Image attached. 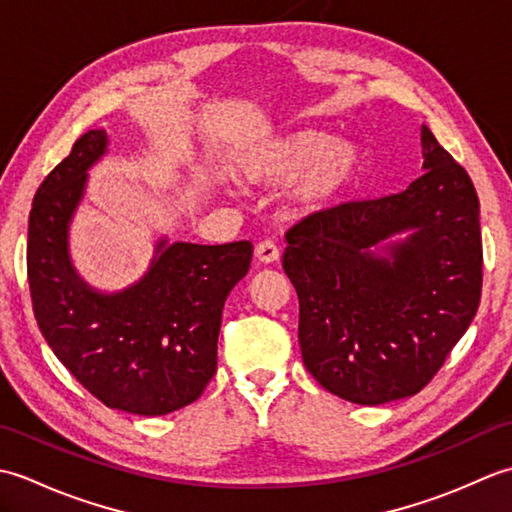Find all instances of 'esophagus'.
<instances>
[{
	"label": "esophagus",
	"instance_id": "esophagus-1",
	"mask_svg": "<svg viewBox=\"0 0 512 512\" xmlns=\"http://www.w3.org/2000/svg\"><path fill=\"white\" fill-rule=\"evenodd\" d=\"M255 257L259 259V262L262 264H277L279 262V257H281V253H279V248H277V244H273V242H262V244H257V248H255Z\"/></svg>",
	"mask_w": 512,
	"mask_h": 512
}]
</instances>
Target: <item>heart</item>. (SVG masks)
<instances>
[{"label":"heart","mask_w":512,"mask_h":512,"mask_svg":"<svg viewBox=\"0 0 512 512\" xmlns=\"http://www.w3.org/2000/svg\"><path fill=\"white\" fill-rule=\"evenodd\" d=\"M365 167L363 147L323 129H295L264 140L239 158V173L255 187H284L303 215L334 211L356 187Z\"/></svg>","instance_id":"b5f03b06"}]
</instances>
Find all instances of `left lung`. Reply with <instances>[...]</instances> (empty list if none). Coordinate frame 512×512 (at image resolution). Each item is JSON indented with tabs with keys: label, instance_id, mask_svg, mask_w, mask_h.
<instances>
[{
	"label": "left lung",
	"instance_id": "left-lung-1",
	"mask_svg": "<svg viewBox=\"0 0 512 512\" xmlns=\"http://www.w3.org/2000/svg\"><path fill=\"white\" fill-rule=\"evenodd\" d=\"M420 140L424 173L405 191L310 215L286 235L303 365L356 405L418 394L480 306V200L427 125Z\"/></svg>",
	"mask_w": 512,
	"mask_h": 512
}]
</instances>
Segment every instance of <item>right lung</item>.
Returning a JSON list of instances; mask_svg holds the SVG:
<instances>
[{
  "mask_svg": "<svg viewBox=\"0 0 512 512\" xmlns=\"http://www.w3.org/2000/svg\"><path fill=\"white\" fill-rule=\"evenodd\" d=\"M90 129L32 200L28 284L43 339L103 405L165 416L198 400L217 369L228 292L250 268L253 244L202 246L160 237L147 273L116 292L96 290L74 268L70 226L88 171L107 154Z\"/></svg>",
  "mask_w": 512,
  "mask_h": 512,
  "instance_id": "obj_1",
  "label": "right lung"
}]
</instances>
